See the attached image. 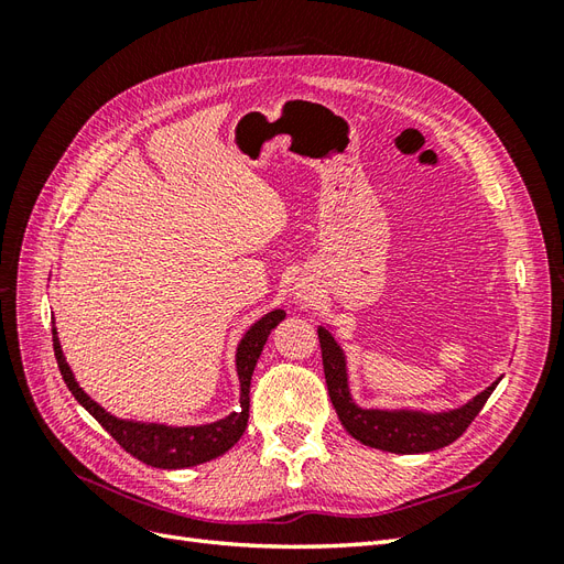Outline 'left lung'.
Masks as SVG:
<instances>
[{
    "label": "left lung",
    "mask_w": 564,
    "mask_h": 564,
    "mask_svg": "<svg viewBox=\"0 0 564 564\" xmlns=\"http://www.w3.org/2000/svg\"><path fill=\"white\" fill-rule=\"evenodd\" d=\"M324 379L332 404L344 429L360 440L362 445L390 454H425L452 445L466 433L473 419L489 400L501 377L477 392L473 400L445 412H425V409H365L350 395L346 352L338 346L329 327H317Z\"/></svg>",
    "instance_id": "obj_1"
}]
</instances>
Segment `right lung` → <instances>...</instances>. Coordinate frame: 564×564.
Masks as SVG:
<instances>
[{"instance_id": "obj_1", "label": "right lung", "mask_w": 564, "mask_h": 564, "mask_svg": "<svg viewBox=\"0 0 564 564\" xmlns=\"http://www.w3.org/2000/svg\"><path fill=\"white\" fill-rule=\"evenodd\" d=\"M284 311H270L261 319H256L251 327L245 332V336L237 344L235 352V367H237V379H240V409L228 414L226 419H218L214 423H202V425H166V423H145V421H131V419H119L104 406L94 402L87 392H84L75 379L70 365L65 362V355L58 340L56 327L54 332V352L56 362L61 369V377L65 386L70 388L75 400L87 409V412L104 425V429L119 442V447L127 449L131 456H135L143 464L152 468H191L207 464V460L226 454L237 440L242 437L247 421H249V386H251V373L256 362H259L261 350L270 332L278 327L284 319Z\"/></svg>"}]
</instances>
